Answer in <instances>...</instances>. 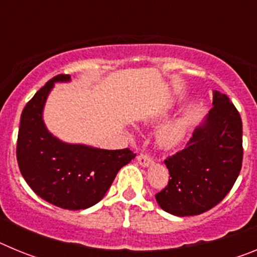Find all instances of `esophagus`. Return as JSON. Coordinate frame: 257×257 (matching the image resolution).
Returning a JSON list of instances; mask_svg holds the SVG:
<instances>
[{"instance_id":"obj_1","label":"esophagus","mask_w":257,"mask_h":257,"mask_svg":"<svg viewBox=\"0 0 257 257\" xmlns=\"http://www.w3.org/2000/svg\"><path fill=\"white\" fill-rule=\"evenodd\" d=\"M138 162L143 167H148V166H151L153 163V160L149 156H147V154H139L138 156Z\"/></svg>"}]
</instances>
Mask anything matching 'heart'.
Returning <instances> with one entry per match:
<instances>
[{"label": "heart", "instance_id": "obj_1", "mask_svg": "<svg viewBox=\"0 0 257 257\" xmlns=\"http://www.w3.org/2000/svg\"><path fill=\"white\" fill-rule=\"evenodd\" d=\"M185 133H187V121L184 118H176L161 127L157 134V139L165 148H174L184 139Z\"/></svg>", "mask_w": 257, "mask_h": 257}]
</instances>
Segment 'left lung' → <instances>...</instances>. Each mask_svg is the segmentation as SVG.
Wrapping results in <instances>:
<instances>
[{"label":"left lung","mask_w":257,"mask_h":257,"mask_svg":"<svg viewBox=\"0 0 257 257\" xmlns=\"http://www.w3.org/2000/svg\"><path fill=\"white\" fill-rule=\"evenodd\" d=\"M212 105L187 147L165 161L171 179L156 199L175 216H194L215 207L239 175L243 160L240 115L219 91H213Z\"/></svg>","instance_id":"8db88e82"}]
</instances>
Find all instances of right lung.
<instances>
[{
  "instance_id": "right-lung-1",
  "label": "right lung",
  "mask_w": 257,
  "mask_h": 257,
  "mask_svg": "<svg viewBox=\"0 0 257 257\" xmlns=\"http://www.w3.org/2000/svg\"><path fill=\"white\" fill-rule=\"evenodd\" d=\"M69 74L54 77L27 103L20 117L17 158L20 172L32 190L54 206L85 210L96 205L115 175L136 154L69 144L59 140L44 122L46 99L55 82H68Z\"/></svg>"
}]
</instances>
